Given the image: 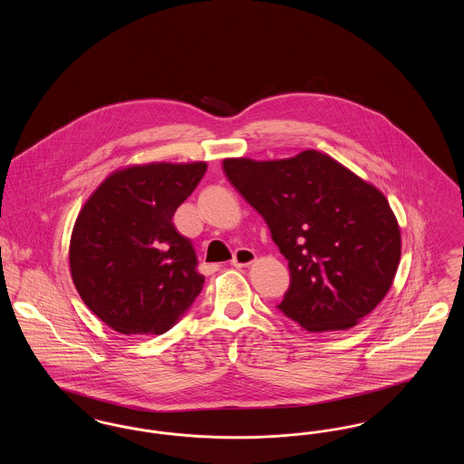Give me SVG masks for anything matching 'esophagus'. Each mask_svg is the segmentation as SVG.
<instances>
[{
    "mask_svg": "<svg viewBox=\"0 0 464 464\" xmlns=\"http://www.w3.org/2000/svg\"><path fill=\"white\" fill-rule=\"evenodd\" d=\"M257 259L256 252L250 250V248H238L233 256V261L231 265L237 266V267H245V266H250L254 261Z\"/></svg>",
    "mask_w": 464,
    "mask_h": 464,
    "instance_id": "1",
    "label": "esophagus"
}]
</instances>
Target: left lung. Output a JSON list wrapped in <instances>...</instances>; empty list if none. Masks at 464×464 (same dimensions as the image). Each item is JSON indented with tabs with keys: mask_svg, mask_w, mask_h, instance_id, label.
<instances>
[{
	"mask_svg": "<svg viewBox=\"0 0 464 464\" xmlns=\"http://www.w3.org/2000/svg\"><path fill=\"white\" fill-rule=\"evenodd\" d=\"M224 174L285 256L278 308L304 331H348L393 285L401 235L374 184L316 150L284 160L224 158Z\"/></svg>",
	"mask_w": 464,
	"mask_h": 464,
	"instance_id": "8db88e82",
	"label": "left lung"
}]
</instances>
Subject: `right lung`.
<instances>
[{
    "mask_svg": "<svg viewBox=\"0 0 464 464\" xmlns=\"http://www.w3.org/2000/svg\"><path fill=\"white\" fill-rule=\"evenodd\" d=\"M207 161L129 165L82 207L69 242L72 284L90 311L123 335H160L197 299L205 278L172 218Z\"/></svg>",
    "mask_w": 464,
    "mask_h": 464,
    "instance_id": "obj_1",
    "label": "right lung"
}]
</instances>
